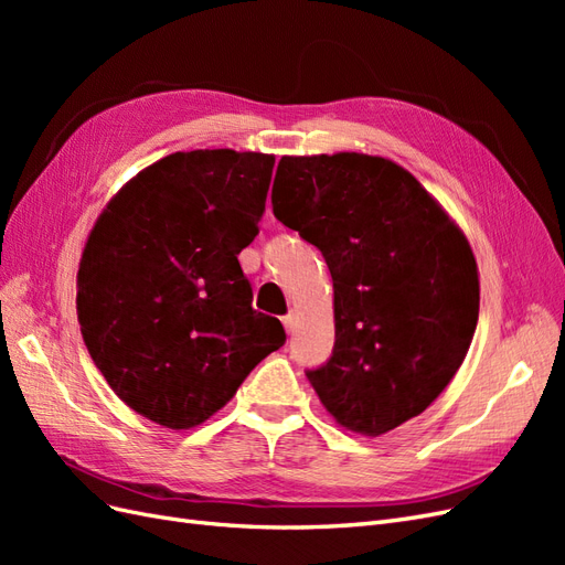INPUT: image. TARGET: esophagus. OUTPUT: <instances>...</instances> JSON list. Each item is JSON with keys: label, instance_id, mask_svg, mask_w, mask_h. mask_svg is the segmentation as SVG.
<instances>
[{"label": "esophagus", "instance_id": "obj_1", "mask_svg": "<svg viewBox=\"0 0 565 565\" xmlns=\"http://www.w3.org/2000/svg\"><path fill=\"white\" fill-rule=\"evenodd\" d=\"M297 313H287L285 318H282V324H285V330L289 332V334H292L295 330H297Z\"/></svg>", "mask_w": 565, "mask_h": 565}]
</instances>
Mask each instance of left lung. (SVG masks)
<instances>
[{"instance_id":"obj_1","label":"left lung","mask_w":565,"mask_h":565,"mask_svg":"<svg viewBox=\"0 0 565 565\" xmlns=\"http://www.w3.org/2000/svg\"><path fill=\"white\" fill-rule=\"evenodd\" d=\"M276 180L273 214L320 249L334 285V349L306 377L347 429H396L469 351L481 297L467 237L384 158H282Z\"/></svg>"}]
</instances>
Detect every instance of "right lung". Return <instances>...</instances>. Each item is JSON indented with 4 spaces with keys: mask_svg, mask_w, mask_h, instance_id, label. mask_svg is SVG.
<instances>
[{
    "mask_svg": "<svg viewBox=\"0 0 565 565\" xmlns=\"http://www.w3.org/2000/svg\"><path fill=\"white\" fill-rule=\"evenodd\" d=\"M276 158L174 152L98 216L77 273V318L96 367L136 413L191 429L285 344L252 309L237 262L256 235Z\"/></svg>",
    "mask_w": 565,
    "mask_h": 565,
    "instance_id": "add662e5",
    "label": "right lung"
}]
</instances>
